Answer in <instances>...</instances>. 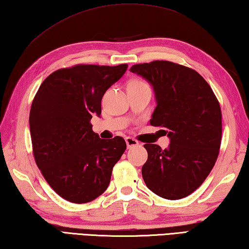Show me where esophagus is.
I'll list each match as a JSON object with an SVG mask.
<instances>
[{"label":"esophagus","mask_w":249,"mask_h":249,"mask_svg":"<svg viewBox=\"0 0 249 249\" xmlns=\"http://www.w3.org/2000/svg\"><path fill=\"white\" fill-rule=\"evenodd\" d=\"M125 143H127L128 149H131V147H133V146H137V145H139V142L136 140V139L130 138V137H127V138H125Z\"/></svg>","instance_id":"esophagus-1"}]
</instances>
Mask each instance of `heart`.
Listing matches in <instances>:
<instances>
[{"label": "heart", "mask_w": 249, "mask_h": 249, "mask_svg": "<svg viewBox=\"0 0 249 249\" xmlns=\"http://www.w3.org/2000/svg\"><path fill=\"white\" fill-rule=\"evenodd\" d=\"M133 82H136V83H143V82H141V81H133Z\"/></svg>", "instance_id": "obj_1"}]
</instances>
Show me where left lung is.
<instances>
[{"label": "left lung", "instance_id": "left-lung-1", "mask_svg": "<svg viewBox=\"0 0 249 249\" xmlns=\"http://www.w3.org/2000/svg\"><path fill=\"white\" fill-rule=\"evenodd\" d=\"M130 71L153 86L156 107L150 124L163 127L167 149L144 144L142 176L147 188L168 200L185 198L201 186L216 162L222 112L210 85L195 70L171 61L132 65Z\"/></svg>", "mask_w": 249, "mask_h": 249}]
</instances>
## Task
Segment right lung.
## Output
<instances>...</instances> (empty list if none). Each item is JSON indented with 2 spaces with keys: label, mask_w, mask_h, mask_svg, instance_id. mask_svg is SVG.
<instances>
[{
  "label": "right lung",
  "mask_w": 249,
  "mask_h": 249,
  "mask_svg": "<svg viewBox=\"0 0 249 249\" xmlns=\"http://www.w3.org/2000/svg\"><path fill=\"white\" fill-rule=\"evenodd\" d=\"M77 64L56 70L41 83L29 113L33 153L38 168L60 197L73 203L93 201L110 182L115 164L127 149L121 137L100 139L91 130L106 90L127 71Z\"/></svg>",
  "instance_id": "add662e5"
}]
</instances>
